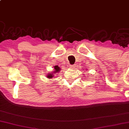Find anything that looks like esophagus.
<instances>
[{
    "label": "esophagus",
    "instance_id": "1",
    "mask_svg": "<svg viewBox=\"0 0 129 129\" xmlns=\"http://www.w3.org/2000/svg\"><path fill=\"white\" fill-rule=\"evenodd\" d=\"M75 65H70V68L71 69H73L74 68H75Z\"/></svg>",
    "mask_w": 129,
    "mask_h": 129
}]
</instances>
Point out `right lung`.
Masks as SVG:
<instances>
[{"instance_id":"obj_1","label":"right lung","mask_w":129,"mask_h":129,"mask_svg":"<svg viewBox=\"0 0 129 129\" xmlns=\"http://www.w3.org/2000/svg\"><path fill=\"white\" fill-rule=\"evenodd\" d=\"M54 69H55V71H54L53 73H51L50 74H49V75L47 76V78H53V77H54L53 75H54L55 74H56V72H58V71H59V68L58 66H57V67L55 66L54 67Z\"/></svg>"}]
</instances>
